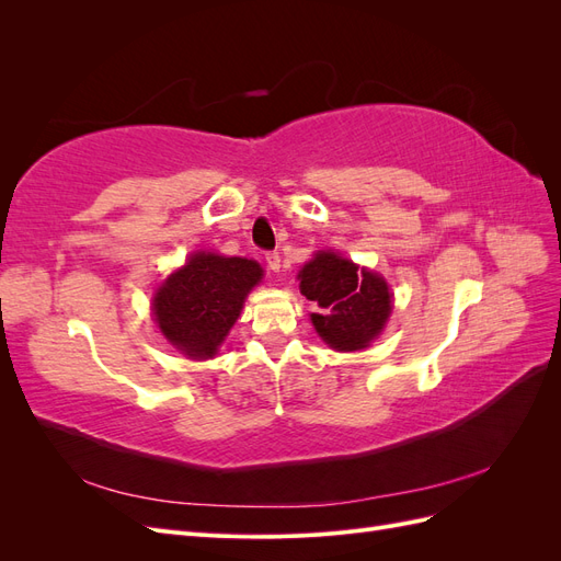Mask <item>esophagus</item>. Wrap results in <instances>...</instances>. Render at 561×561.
I'll list each match as a JSON object with an SVG mask.
<instances>
[{
    "label": "esophagus",
    "instance_id": "1",
    "mask_svg": "<svg viewBox=\"0 0 561 561\" xmlns=\"http://www.w3.org/2000/svg\"><path fill=\"white\" fill-rule=\"evenodd\" d=\"M266 266L271 271H278L280 268V254L274 250V252H266Z\"/></svg>",
    "mask_w": 561,
    "mask_h": 561
}]
</instances>
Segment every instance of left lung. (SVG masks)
<instances>
[{
  "label": "left lung",
  "mask_w": 561,
  "mask_h": 561,
  "mask_svg": "<svg viewBox=\"0 0 561 561\" xmlns=\"http://www.w3.org/2000/svg\"><path fill=\"white\" fill-rule=\"evenodd\" d=\"M301 295L318 304L311 313L318 334L336 351H358L375 339L390 313L383 278L353 262L320 252L299 271Z\"/></svg>",
  "instance_id": "obj_1"
}]
</instances>
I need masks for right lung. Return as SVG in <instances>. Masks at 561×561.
Returning a JSON list of instances; mask_svg holds the SVG:
<instances>
[{
  "mask_svg": "<svg viewBox=\"0 0 561 561\" xmlns=\"http://www.w3.org/2000/svg\"><path fill=\"white\" fill-rule=\"evenodd\" d=\"M260 278L257 262L196 252L154 297L161 332L192 358H213Z\"/></svg>",
  "mask_w": 561,
  "mask_h": 561,
  "instance_id": "1",
  "label": "right lung"
}]
</instances>
